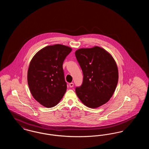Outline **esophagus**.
Listing matches in <instances>:
<instances>
[{
	"instance_id": "esophagus-1",
	"label": "esophagus",
	"mask_w": 149,
	"mask_h": 149,
	"mask_svg": "<svg viewBox=\"0 0 149 149\" xmlns=\"http://www.w3.org/2000/svg\"><path fill=\"white\" fill-rule=\"evenodd\" d=\"M69 86H70V88L73 87V86H74V83H70V84H69Z\"/></svg>"
}]
</instances>
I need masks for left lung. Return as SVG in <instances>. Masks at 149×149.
I'll use <instances>...</instances> for the list:
<instances>
[{
    "label": "left lung",
    "mask_w": 149,
    "mask_h": 149,
    "mask_svg": "<svg viewBox=\"0 0 149 149\" xmlns=\"http://www.w3.org/2000/svg\"><path fill=\"white\" fill-rule=\"evenodd\" d=\"M75 54L83 74L82 84L75 88L78 98L92 108L106 103L113 95L118 80L113 58L98 46L79 49Z\"/></svg>",
    "instance_id": "8db88e82"
}]
</instances>
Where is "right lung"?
I'll return each instance as SVG.
<instances>
[{
    "instance_id": "obj_1",
    "label": "right lung",
    "mask_w": 149,
    "mask_h": 149,
    "mask_svg": "<svg viewBox=\"0 0 149 149\" xmlns=\"http://www.w3.org/2000/svg\"><path fill=\"white\" fill-rule=\"evenodd\" d=\"M71 48L57 44L40 50L29 65L27 81L33 98L45 107L55 106L66 91L63 62Z\"/></svg>"
}]
</instances>
